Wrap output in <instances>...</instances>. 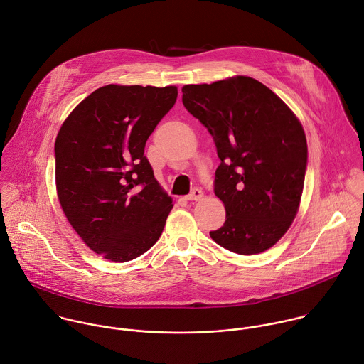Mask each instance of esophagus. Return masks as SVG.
Listing matches in <instances>:
<instances>
[{
    "label": "esophagus",
    "instance_id": "34e87169",
    "mask_svg": "<svg viewBox=\"0 0 364 364\" xmlns=\"http://www.w3.org/2000/svg\"><path fill=\"white\" fill-rule=\"evenodd\" d=\"M201 198H203V191H201V188H198V187L193 188L191 193L187 196V200H188V201H198V200H201Z\"/></svg>",
    "mask_w": 364,
    "mask_h": 364
}]
</instances>
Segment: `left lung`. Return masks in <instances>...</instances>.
Returning a JSON list of instances; mask_svg holds the SVG:
<instances>
[{
    "instance_id": "8db88e82",
    "label": "left lung",
    "mask_w": 364,
    "mask_h": 364,
    "mask_svg": "<svg viewBox=\"0 0 364 364\" xmlns=\"http://www.w3.org/2000/svg\"><path fill=\"white\" fill-rule=\"evenodd\" d=\"M181 92L184 107L207 127L221 160L214 193L227 217L211 238L240 255L267 251L284 237L299 208L308 164L301 122L250 76L186 85Z\"/></svg>"
}]
</instances>
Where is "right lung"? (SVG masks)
<instances>
[{
    "instance_id": "1",
    "label": "right lung",
    "mask_w": 364,
    "mask_h": 364,
    "mask_svg": "<svg viewBox=\"0 0 364 364\" xmlns=\"http://www.w3.org/2000/svg\"><path fill=\"white\" fill-rule=\"evenodd\" d=\"M177 93L176 86L106 85L60 126L58 198L77 235L105 259L132 261L163 232L173 200L154 178L144 146Z\"/></svg>"
}]
</instances>
